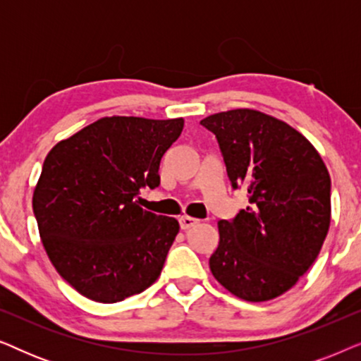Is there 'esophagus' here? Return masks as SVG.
Returning <instances> with one entry per match:
<instances>
[{
    "mask_svg": "<svg viewBox=\"0 0 361 361\" xmlns=\"http://www.w3.org/2000/svg\"><path fill=\"white\" fill-rule=\"evenodd\" d=\"M197 224H199V220L192 219V216H187V215L180 216V219H179V225H180L182 230H189V228H192V226H195Z\"/></svg>",
    "mask_w": 361,
    "mask_h": 361,
    "instance_id": "34e87169",
    "label": "esophagus"
}]
</instances>
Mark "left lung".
Wrapping results in <instances>:
<instances>
[{
	"label": "left lung",
	"mask_w": 361,
	"mask_h": 361,
	"mask_svg": "<svg viewBox=\"0 0 361 361\" xmlns=\"http://www.w3.org/2000/svg\"><path fill=\"white\" fill-rule=\"evenodd\" d=\"M200 125L219 141L231 187H245L250 202L219 221L212 274L250 302L278 298L312 266L327 236V167L299 131L261 111L216 113Z\"/></svg>",
	"instance_id": "1"
}]
</instances>
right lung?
<instances>
[{
    "mask_svg": "<svg viewBox=\"0 0 361 361\" xmlns=\"http://www.w3.org/2000/svg\"><path fill=\"white\" fill-rule=\"evenodd\" d=\"M182 128V118H102L47 154L34 216L54 268L85 298L120 302L159 278L179 224L136 197L159 185L161 159Z\"/></svg>",
    "mask_w": 361,
    "mask_h": 361,
    "instance_id": "obj_1",
    "label": "right lung"
}]
</instances>
